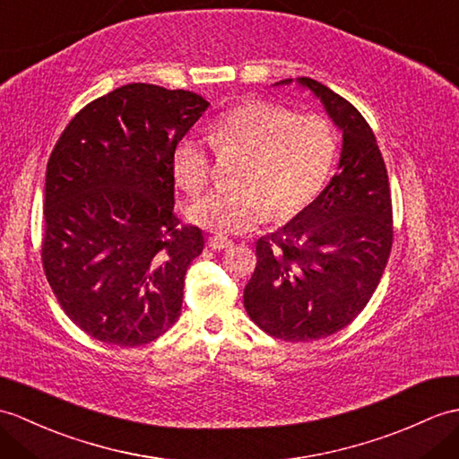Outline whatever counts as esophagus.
<instances>
[{
	"label": "esophagus",
	"mask_w": 459,
	"mask_h": 459,
	"mask_svg": "<svg viewBox=\"0 0 459 459\" xmlns=\"http://www.w3.org/2000/svg\"><path fill=\"white\" fill-rule=\"evenodd\" d=\"M207 244H209V248H212V250H227V248L232 247V240L227 238V237H222V234H212V237H209Z\"/></svg>",
	"instance_id": "obj_1"
}]
</instances>
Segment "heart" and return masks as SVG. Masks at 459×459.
Instances as JSON below:
<instances>
[{
  "mask_svg": "<svg viewBox=\"0 0 459 459\" xmlns=\"http://www.w3.org/2000/svg\"><path fill=\"white\" fill-rule=\"evenodd\" d=\"M219 152L242 151L238 186L215 187L187 205V219L212 232H247L270 221L293 217L321 194L336 158V134L323 115H295L281 105L250 100L221 113L209 125ZM172 174L187 194L207 186L211 146L187 134L169 158Z\"/></svg>",
  "mask_w": 459,
  "mask_h": 459,
  "instance_id": "1",
  "label": "heart"
}]
</instances>
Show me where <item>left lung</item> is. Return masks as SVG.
<instances>
[{"instance_id":"left-lung-1","label":"left lung","mask_w":459,"mask_h":459,"mask_svg":"<svg viewBox=\"0 0 459 459\" xmlns=\"http://www.w3.org/2000/svg\"><path fill=\"white\" fill-rule=\"evenodd\" d=\"M297 82L342 131L338 174L293 221L255 242L258 262L244 287V308L270 336L311 342L348 326L371 299L391 252L393 207L368 121L321 82Z\"/></svg>"}]
</instances>
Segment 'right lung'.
I'll list each match as a JSON object with an SVG mask.
<instances>
[{
  "label": "right lung",
  "instance_id": "right-lung-1",
  "mask_svg": "<svg viewBox=\"0 0 459 459\" xmlns=\"http://www.w3.org/2000/svg\"><path fill=\"white\" fill-rule=\"evenodd\" d=\"M207 108L194 91L126 83L76 113L48 158L42 268L100 342L143 346L179 318L205 240L176 217L169 158Z\"/></svg>",
  "mask_w": 459,
  "mask_h": 459
}]
</instances>
